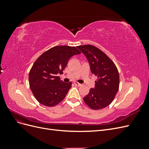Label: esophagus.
<instances>
[{"label":"esophagus","instance_id":"1","mask_svg":"<svg viewBox=\"0 0 149 149\" xmlns=\"http://www.w3.org/2000/svg\"><path fill=\"white\" fill-rule=\"evenodd\" d=\"M74 84L76 86H81V84H80V83H78V82H74Z\"/></svg>","mask_w":149,"mask_h":149}]
</instances>
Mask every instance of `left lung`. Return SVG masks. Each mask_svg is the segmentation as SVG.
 I'll use <instances>...</instances> for the list:
<instances>
[{"label": "left lung", "instance_id": "left-lung-1", "mask_svg": "<svg viewBox=\"0 0 149 149\" xmlns=\"http://www.w3.org/2000/svg\"><path fill=\"white\" fill-rule=\"evenodd\" d=\"M77 48L86 57L92 73L97 77L94 88L83 97L84 101L92 109H103L114 100L119 90L118 70L114 62L96 47L86 45Z\"/></svg>", "mask_w": 149, "mask_h": 149}]
</instances>
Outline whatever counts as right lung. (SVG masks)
<instances>
[{
  "label": "right lung",
  "instance_id": "add662e5",
  "mask_svg": "<svg viewBox=\"0 0 149 149\" xmlns=\"http://www.w3.org/2000/svg\"><path fill=\"white\" fill-rule=\"evenodd\" d=\"M80 53L74 47L56 46L35 61L29 73V84L40 104L52 107L64 100L72 83L63 82L58 74L63 73L71 57Z\"/></svg>",
  "mask_w": 149,
  "mask_h": 149
}]
</instances>
